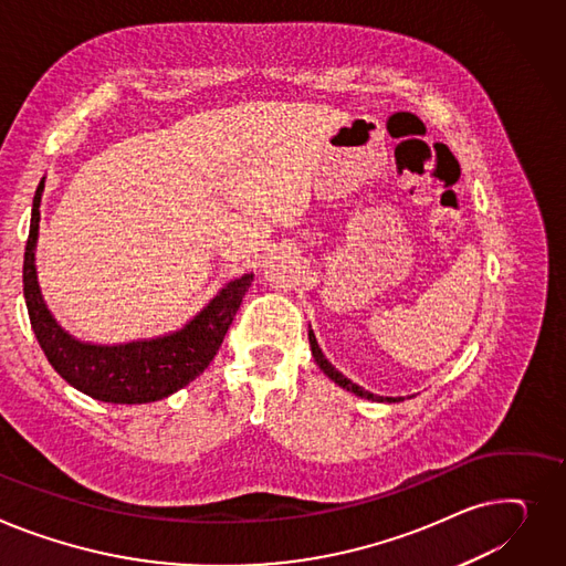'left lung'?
Returning <instances> with one entry per match:
<instances>
[{
  "label": "left lung",
  "instance_id": "left-lung-1",
  "mask_svg": "<svg viewBox=\"0 0 566 566\" xmlns=\"http://www.w3.org/2000/svg\"><path fill=\"white\" fill-rule=\"evenodd\" d=\"M310 344H312V355H314V359H316V364L325 370V375L329 380H334L338 387H344L346 391H350V394H355V396H361V398H368V400H387V402H396V400H400V398H382V396H373L370 391H364L359 385H355V382H350L346 375H342L338 373L327 359H325V355L321 353V348H318V342H316V336H314V332L310 329Z\"/></svg>",
  "mask_w": 566,
  "mask_h": 566
}]
</instances>
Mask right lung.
Listing matches in <instances>:
<instances>
[{
  "label": "right lung",
  "instance_id": "add662e5",
  "mask_svg": "<svg viewBox=\"0 0 566 566\" xmlns=\"http://www.w3.org/2000/svg\"><path fill=\"white\" fill-rule=\"evenodd\" d=\"M43 188L45 179L38 184L33 196L22 284L33 334L54 370L74 389L113 405L155 402L193 382L216 357L250 289L252 275L230 282L191 323L175 334L125 346L82 344L52 318L35 282L33 250Z\"/></svg>",
  "mask_w": 566,
  "mask_h": 566
}]
</instances>
